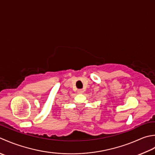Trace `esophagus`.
<instances>
[{
    "label": "esophagus",
    "instance_id": "34e87169",
    "mask_svg": "<svg viewBox=\"0 0 155 155\" xmlns=\"http://www.w3.org/2000/svg\"><path fill=\"white\" fill-rule=\"evenodd\" d=\"M78 92L79 94H82V93L84 92V91H83V90L80 89V90H78Z\"/></svg>",
    "mask_w": 155,
    "mask_h": 155
}]
</instances>
